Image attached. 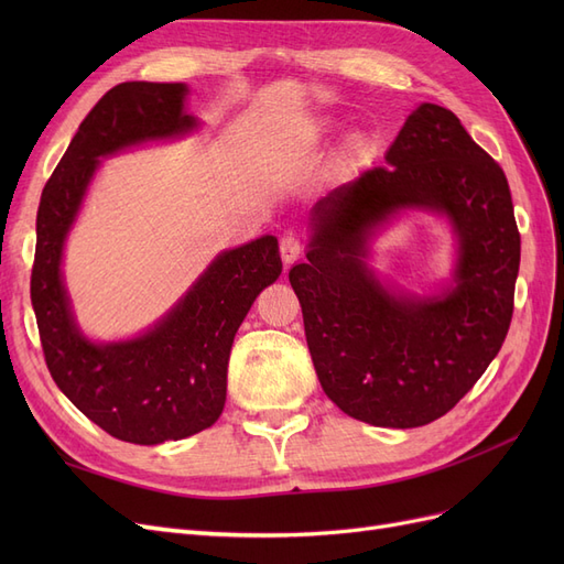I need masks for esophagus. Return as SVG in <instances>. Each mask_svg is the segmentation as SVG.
<instances>
[{"mask_svg":"<svg viewBox=\"0 0 564 564\" xmlns=\"http://www.w3.org/2000/svg\"><path fill=\"white\" fill-rule=\"evenodd\" d=\"M301 251H303V245H301V240L296 235H284L282 240H280V253H282V261L289 265V263H294L299 256H301Z\"/></svg>","mask_w":564,"mask_h":564,"instance_id":"1","label":"esophagus"}]
</instances>
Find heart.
<instances>
[{"label":"heart","mask_w":564,"mask_h":564,"mask_svg":"<svg viewBox=\"0 0 564 564\" xmlns=\"http://www.w3.org/2000/svg\"><path fill=\"white\" fill-rule=\"evenodd\" d=\"M362 148H365V143H362V141H355V143H352V150H355V152H360Z\"/></svg>","instance_id":"obj_1"}]
</instances>
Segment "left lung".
<instances>
[{"label":"left lung","mask_w":564,"mask_h":564,"mask_svg":"<svg viewBox=\"0 0 564 564\" xmlns=\"http://www.w3.org/2000/svg\"><path fill=\"white\" fill-rule=\"evenodd\" d=\"M409 208L445 215L457 237L453 282L433 297L392 293L366 263L372 237ZM518 268L503 169L452 110L421 104L386 166L317 199L305 263L289 270L322 390L381 429L445 416L503 346Z\"/></svg>","instance_id":"left-lung-1"}]
</instances>
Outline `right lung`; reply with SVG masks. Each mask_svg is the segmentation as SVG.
<instances>
[{"instance_id": "obj_1", "label": "right lung", "mask_w": 564, "mask_h": 564, "mask_svg": "<svg viewBox=\"0 0 564 564\" xmlns=\"http://www.w3.org/2000/svg\"><path fill=\"white\" fill-rule=\"evenodd\" d=\"M181 82H124L84 117L37 209L30 299L46 367L63 395L117 440L160 445L191 437L224 412L232 338L251 303L282 272L278 237L220 251L160 322L127 340L98 344L75 322L63 249L100 160L197 129Z\"/></svg>"}]
</instances>
